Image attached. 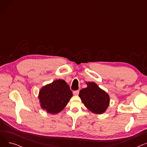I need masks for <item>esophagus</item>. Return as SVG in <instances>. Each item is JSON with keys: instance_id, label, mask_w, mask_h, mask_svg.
<instances>
[{"instance_id": "34e87169", "label": "esophagus", "mask_w": 147, "mask_h": 147, "mask_svg": "<svg viewBox=\"0 0 147 147\" xmlns=\"http://www.w3.org/2000/svg\"><path fill=\"white\" fill-rule=\"evenodd\" d=\"M73 94L74 95H78L79 94V90H74V91H73Z\"/></svg>"}]
</instances>
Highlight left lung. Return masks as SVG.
I'll use <instances>...</instances> for the list:
<instances>
[{
	"mask_svg": "<svg viewBox=\"0 0 147 147\" xmlns=\"http://www.w3.org/2000/svg\"><path fill=\"white\" fill-rule=\"evenodd\" d=\"M87 88L80 90L82 102L92 113L101 114L110 104V96L94 82H86Z\"/></svg>",
	"mask_w": 147,
	"mask_h": 147,
	"instance_id": "obj_1",
	"label": "left lung"
}]
</instances>
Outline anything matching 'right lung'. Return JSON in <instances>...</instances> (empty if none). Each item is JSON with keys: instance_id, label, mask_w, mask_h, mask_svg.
Wrapping results in <instances>:
<instances>
[{"instance_id": "right-lung-1", "label": "right lung", "mask_w": 147, "mask_h": 147, "mask_svg": "<svg viewBox=\"0 0 147 147\" xmlns=\"http://www.w3.org/2000/svg\"><path fill=\"white\" fill-rule=\"evenodd\" d=\"M72 96V92L66 82L58 79L42 87L38 98L43 110L56 114L64 109Z\"/></svg>"}]
</instances>
